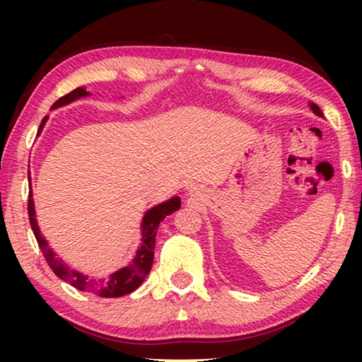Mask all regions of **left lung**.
<instances>
[{
    "instance_id": "left-lung-1",
    "label": "left lung",
    "mask_w": 362,
    "mask_h": 362,
    "mask_svg": "<svg viewBox=\"0 0 362 362\" xmlns=\"http://www.w3.org/2000/svg\"><path fill=\"white\" fill-rule=\"evenodd\" d=\"M310 108L313 110V113L315 115H317V116H322V112H321V108L316 105V103H313V102H310Z\"/></svg>"
}]
</instances>
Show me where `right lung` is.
Here are the masks:
<instances>
[{
  "label": "right lung",
  "mask_w": 362,
  "mask_h": 362,
  "mask_svg": "<svg viewBox=\"0 0 362 362\" xmlns=\"http://www.w3.org/2000/svg\"><path fill=\"white\" fill-rule=\"evenodd\" d=\"M88 95H90V93H88L86 88H76L75 90H71L70 94L60 97V99L54 103L51 108L54 110V108L69 105V103ZM46 121H47V116L42 118L38 134H41ZM28 180H30V170H28ZM180 204L182 203L179 196H173L170 199L164 201L161 204L153 206L151 209L146 211L142 218V225H140V233H142L140 246L136 250L134 259L127 263L126 267H122L118 269V272L110 274L108 278H103L99 281L89 279V276H86V274L76 272V269H71L62 259H60V257H57V254L54 252L51 247L47 246L46 238L41 235L38 222H36V212H35L32 192L28 194V218H30V225H32L33 235L36 238V241H38V246L41 249L42 255H45L47 265L52 268V272L56 273L60 279L66 281V283L71 284L73 287H76L79 291L93 292V293H97V296L107 297V298H115V297L127 296V293L134 292L140 284L144 283V279L146 278V274L150 273L151 265H153L158 226L164 218H166V216H169V214L179 211Z\"/></svg>",
  "instance_id": "add662e5"
}]
</instances>
